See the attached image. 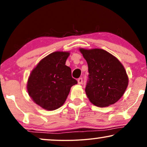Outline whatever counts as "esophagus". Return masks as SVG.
I'll list each match as a JSON object with an SVG mask.
<instances>
[{"mask_svg": "<svg viewBox=\"0 0 147 147\" xmlns=\"http://www.w3.org/2000/svg\"><path fill=\"white\" fill-rule=\"evenodd\" d=\"M78 84H82V82H83V79H82V78H78Z\"/></svg>", "mask_w": 147, "mask_h": 147, "instance_id": "esophagus-1", "label": "esophagus"}]
</instances>
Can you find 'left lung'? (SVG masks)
<instances>
[{"label":"left lung","instance_id":"8db88e82","mask_svg":"<svg viewBox=\"0 0 147 147\" xmlns=\"http://www.w3.org/2000/svg\"><path fill=\"white\" fill-rule=\"evenodd\" d=\"M80 51L88 65L89 75L85 90L90 101L102 108L116 103L128 86V76L123 65L104 49Z\"/></svg>","mask_w":147,"mask_h":147}]
</instances>
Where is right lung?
<instances>
[{
  "label": "right lung",
  "mask_w": 147,
  "mask_h": 147,
  "mask_svg": "<svg viewBox=\"0 0 147 147\" xmlns=\"http://www.w3.org/2000/svg\"><path fill=\"white\" fill-rule=\"evenodd\" d=\"M68 52L49 54L38 63L30 74L29 95L36 104L47 110H54L65 102L70 88L78 84L72 78L71 68L65 65Z\"/></svg>",
  "instance_id": "add662e5"
}]
</instances>
